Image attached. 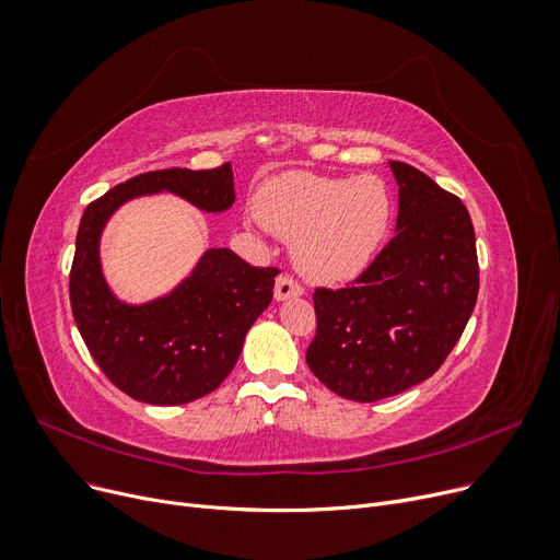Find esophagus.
Returning <instances> with one entry per match:
<instances>
[{"label": "esophagus", "instance_id": "34e87169", "mask_svg": "<svg viewBox=\"0 0 560 560\" xmlns=\"http://www.w3.org/2000/svg\"><path fill=\"white\" fill-rule=\"evenodd\" d=\"M304 295V288L290 277H279L277 285H275V300L277 302H285L290 298H302Z\"/></svg>", "mask_w": 560, "mask_h": 560}]
</instances>
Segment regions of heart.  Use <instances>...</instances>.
Listing matches in <instances>:
<instances>
[{
    "label": "heart",
    "instance_id": "heart-1",
    "mask_svg": "<svg viewBox=\"0 0 560 560\" xmlns=\"http://www.w3.org/2000/svg\"><path fill=\"white\" fill-rule=\"evenodd\" d=\"M256 214L265 229L293 240L295 262L306 277L338 283L361 275L380 252L394 199L377 176L285 172L260 187Z\"/></svg>",
    "mask_w": 560,
    "mask_h": 560
}]
</instances>
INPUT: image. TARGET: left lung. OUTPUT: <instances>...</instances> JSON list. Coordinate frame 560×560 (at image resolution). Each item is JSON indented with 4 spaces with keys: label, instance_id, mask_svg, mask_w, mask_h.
Here are the masks:
<instances>
[{
    "label": "left lung",
    "instance_id": "obj_1",
    "mask_svg": "<svg viewBox=\"0 0 560 560\" xmlns=\"http://www.w3.org/2000/svg\"><path fill=\"white\" fill-rule=\"evenodd\" d=\"M398 183L396 235L352 285L313 293L306 363L329 392L357 402L398 396L442 366L478 298L467 208L419 168L388 162Z\"/></svg>",
    "mask_w": 560,
    "mask_h": 560
}]
</instances>
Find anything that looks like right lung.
I'll return each mask as SVG.
<instances>
[{
    "instance_id": "add662e5",
    "label": "right lung",
    "mask_w": 560,
    "mask_h": 560,
    "mask_svg": "<svg viewBox=\"0 0 560 560\" xmlns=\"http://www.w3.org/2000/svg\"><path fill=\"white\" fill-rule=\"evenodd\" d=\"M155 194L220 214L235 203L233 168H162L93 201L78 229L70 306L91 357L120 392L166 407L203 398L229 377L247 331L272 302L279 270L254 267L226 247H210L164 295L139 304L120 300L103 272V233L126 203Z\"/></svg>"
}]
</instances>
